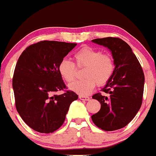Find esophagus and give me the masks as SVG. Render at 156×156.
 Segmentation results:
<instances>
[{"label": "esophagus", "instance_id": "esophagus-1", "mask_svg": "<svg viewBox=\"0 0 156 156\" xmlns=\"http://www.w3.org/2000/svg\"><path fill=\"white\" fill-rule=\"evenodd\" d=\"M79 98H80V100H83V101H89V100H90V98L85 97V96H83V95H80Z\"/></svg>", "mask_w": 156, "mask_h": 156}]
</instances>
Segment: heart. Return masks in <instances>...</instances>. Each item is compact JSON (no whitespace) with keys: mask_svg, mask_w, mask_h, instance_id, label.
<instances>
[{"mask_svg":"<svg viewBox=\"0 0 156 156\" xmlns=\"http://www.w3.org/2000/svg\"><path fill=\"white\" fill-rule=\"evenodd\" d=\"M77 67H85L83 71V79L75 81L69 85V89L81 95L91 93L96 84L103 86L112 78L115 71V62L109 54H103L99 49L83 47L73 54ZM75 64L68 59H62L58 65V73L63 80L71 83L76 77Z\"/></svg>","mask_w":156,"mask_h":156,"instance_id":"heart-1","label":"heart"}]
</instances>
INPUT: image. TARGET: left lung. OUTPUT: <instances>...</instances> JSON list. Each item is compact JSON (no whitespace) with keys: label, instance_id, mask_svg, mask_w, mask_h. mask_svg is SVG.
Segmentation results:
<instances>
[{"label":"left lung","instance_id":"obj_1","mask_svg":"<svg viewBox=\"0 0 156 156\" xmlns=\"http://www.w3.org/2000/svg\"><path fill=\"white\" fill-rule=\"evenodd\" d=\"M112 51L115 71L101 91L108 95L95 94L101 108L91 115L98 127L112 131L124 127L134 118L142 104L144 75L141 66L131 48L118 37L92 40Z\"/></svg>","mask_w":156,"mask_h":156}]
</instances>
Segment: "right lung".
I'll return each mask as SVG.
<instances>
[{"mask_svg": "<svg viewBox=\"0 0 156 156\" xmlns=\"http://www.w3.org/2000/svg\"><path fill=\"white\" fill-rule=\"evenodd\" d=\"M76 44L43 41L23 51L14 71L13 87L17 112L30 128L49 133L63 124L69 105L78 98L66 90L58 73L59 62ZM59 90L64 93L55 95Z\"/></svg>", "mask_w": 156, "mask_h": 156, "instance_id": "right-lung-1", "label": "right lung"}]
</instances>
